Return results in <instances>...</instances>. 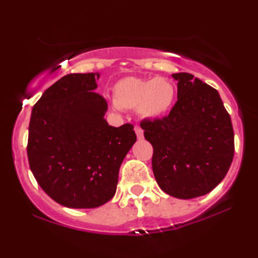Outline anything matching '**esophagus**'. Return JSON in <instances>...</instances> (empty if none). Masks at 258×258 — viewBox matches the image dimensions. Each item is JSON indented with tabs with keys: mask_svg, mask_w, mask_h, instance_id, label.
I'll return each mask as SVG.
<instances>
[{
	"mask_svg": "<svg viewBox=\"0 0 258 258\" xmlns=\"http://www.w3.org/2000/svg\"><path fill=\"white\" fill-rule=\"evenodd\" d=\"M135 133H136V135H137V139H139V140L143 139V130H142V128H141L140 125H136L135 126Z\"/></svg>",
	"mask_w": 258,
	"mask_h": 258,
	"instance_id": "esophagus-1",
	"label": "esophagus"
}]
</instances>
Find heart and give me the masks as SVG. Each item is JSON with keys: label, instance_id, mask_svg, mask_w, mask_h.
Returning <instances> with one entry per match:
<instances>
[{"label": "heart", "instance_id": "obj_1", "mask_svg": "<svg viewBox=\"0 0 258 258\" xmlns=\"http://www.w3.org/2000/svg\"><path fill=\"white\" fill-rule=\"evenodd\" d=\"M174 101V84L162 77H125L114 87L115 104L125 110L137 109L144 118L154 119L167 115Z\"/></svg>", "mask_w": 258, "mask_h": 258}]
</instances>
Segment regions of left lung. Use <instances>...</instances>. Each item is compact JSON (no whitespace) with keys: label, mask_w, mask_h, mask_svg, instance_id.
I'll list each match as a JSON object with an SVG mask.
<instances>
[{"label":"left lung","mask_w":258,"mask_h":258,"mask_svg":"<svg viewBox=\"0 0 258 258\" xmlns=\"http://www.w3.org/2000/svg\"><path fill=\"white\" fill-rule=\"evenodd\" d=\"M177 101L168 116L141 122L154 148L160 188L176 199L203 196L220 184L234 158L231 118L220 94L188 73L172 74Z\"/></svg>","instance_id":"1"}]
</instances>
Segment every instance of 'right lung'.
Returning a JSON list of instances; mask_svg holds the SVG:
<instances>
[{
	"label": "right lung",
	"mask_w": 258,
	"mask_h": 258,
	"mask_svg": "<svg viewBox=\"0 0 258 258\" xmlns=\"http://www.w3.org/2000/svg\"><path fill=\"white\" fill-rule=\"evenodd\" d=\"M98 73L69 74L44 91L34 105L28 161L44 192L61 206L89 209L114 197L118 170L136 142L134 125L108 124L107 101Z\"/></svg>",
	"instance_id": "add662e5"
}]
</instances>
